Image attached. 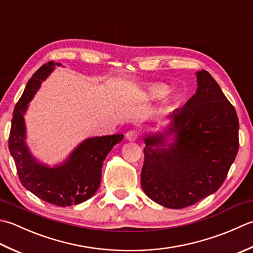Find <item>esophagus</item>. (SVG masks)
<instances>
[{
  "label": "esophagus",
  "mask_w": 253,
  "mask_h": 253,
  "mask_svg": "<svg viewBox=\"0 0 253 253\" xmlns=\"http://www.w3.org/2000/svg\"><path fill=\"white\" fill-rule=\"evenodd\" d=\"M138 131L137 130H135V128H134V130H130V131H127L126 132V140L127 141H131V142H133V141H135V140H137V137H138Z\"/></svg>",
  "instance_id": "1"
}]
</instances>
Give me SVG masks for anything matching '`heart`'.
I'll return each instance as SVG.
<instances>
[{
  "mask_svg": "<svg viewBox=\"0 0 253 253\" xmlns=\"http://www.w3.org/2000/svg\"><path fill=\"white\" fill-rule=\"evenodd\" d=\"M165 89H166V86L163 84H153L147 88V94L149 97L157 98L164 94Z\"/></svg>",
  "mask_w": 253,
  "mask_h": 253,
  "instance_id": "1",
  "label": "heart"
}]
</instances>
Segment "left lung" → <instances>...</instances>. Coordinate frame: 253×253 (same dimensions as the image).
Masks as SVG:
<instances>
[{"label":"left lung","mask_w":253,"mask_h":253,"mask_svg":"<svg viewBox=\"0 0 253 253\" xmlns=\"http://www.w3.org/2000/svg\"><path fill=\"white\" fill-rule=\"evenodd\" d=\"M197 79V92L170 115L166 132L144 138L142 189L168 209H184L217 191L239 148L234 106L208 71ZM169 136L175 141L167 144Z\"/></svg>","instance_id":"left-lung-1"}]
</instances>
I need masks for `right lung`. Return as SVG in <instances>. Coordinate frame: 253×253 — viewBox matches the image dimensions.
Instances as JSON below:
<instances>
[{"instance_id": "1", "label": "right lung", "mask_w": 253, "mask_h": 253, "mask_svg": "<svg viewBox=\"0 0 253 253\" xmlns=\"http://www.w3.org/2000/svg\"><path fill=\"white\" fill-rule=\"evenodd\" d=\"M55 65L61 64L53 61L43 64L28 81L13 112L8 149L24 187L45 202L65 208L85 202L96 193L100 184L102 163L125 135L87 138L58 167L50 168L35 161L25 144L24 113L41 82L47 79Z\"/></svg>"}]
</instances>
